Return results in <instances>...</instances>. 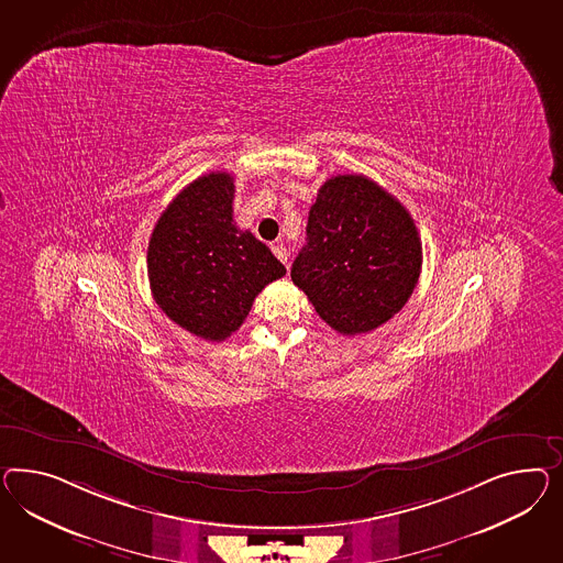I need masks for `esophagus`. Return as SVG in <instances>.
<instances>
[{
	"instance_id": "esophagus-1",
	"label": "esophagus",
	"mask_w": 563,
	"mask_h": 563,
	"mask_svg": "<svg viewBox=\"0 0 563 563\" xmlns=\"http://www.w3.org/2000/svg\"><path fill=\"white\" fill-rule=\"evenodd\" d=\"M273 252H274V256H276V258L280 260V262H283V264H287V262H289V250H287V247H285V245H283V243H274ZM287 266H289V264H287Z\"/></svg>"
}]
</instances>
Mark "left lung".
I'll return each instance as SVG.
<instances>
[{
	"label": "left lung",
	"instance_id": "obj_1",
	"mask_svg": "<svg viewBox=\"0 0 563 563\" xmlns=\"http://www.w3.org/2000/svg\"><path fill=\"white\" fill-rule=\"evenodd\" d=\"M422 242L406 207L361 174L325 180L290 278L340 334H366L408 303Z\"/></svg>",
	"mask_w": 563,
	"mask_h": 563
}]
</instances>
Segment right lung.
I'll use <instances>...</instances> for the list:
<instances>
[{
	"label": "right lung",
	"instance_id": "add662e5",
	"mask_svg": "<svg viewBox=\"0 0 563 563\" xmlns=\"http://www.w3.org/2000/svg\"><path fill=\"white\" fill-rule=\"evenodd\" d=\"M233 176L188 184L153 228L147 274L153 299L190 334L221 342L240 330L254 299L287 268L233 221Z\"/></svg>",
	"mask_w": 563,
	"mask_h": 563
}]
</instances>
